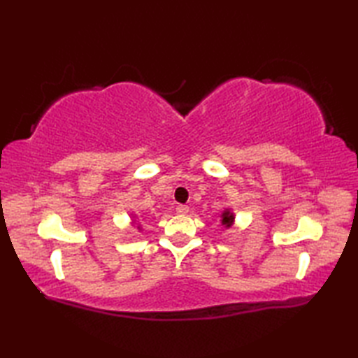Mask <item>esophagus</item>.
Instances as JSON below:
<instances>
[{"mask_svg":"<svg viewBox=\"0 0 358 358\" xmlns=\"http://www.w3.org/2000/svg\"><path fill=\"white\" fill-rule=\"evenodd\" d=\"M187 212H189V206H186V204H180V206H177V214L186 215Z\"/></svg>","mask_w":358,"mask_h":358,"instance_id":"34e87169","label":"esophagus"}]
</instances>
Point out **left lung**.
Segmentation results:
<instances>
[{"instance_id":"left-lung-1","label":"left lung","mask_w":358,"mask_h":358,"mask_svg":"<svg viewBox=\"0 0 358 358\" xmlns=\"http://www.w3.org/2000/svg\"><path fill=\"white\" fill-rule=\"evenodd\" d=\"M235 222V214L231 209H224L222 214V226L224 229H229V227L234 224Z\"/></svg>"}]
</instances>
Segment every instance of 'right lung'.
Returning a JSON list of instances; mask_svg holds the SVG:
<instances>
[{"instance_id":"1","label":"right lung","mask_w":358,"mask_h":358,"mask_svg":"<svg viewBox=\"0 0 358 358\" xmlns=\"http://www.w3.org/2000/svg\"><path fill=\"white\" fill-rule=\"evenodd\" d=\"M132 224H136V227H138V229H141V224H138V223H136V220H135V215H132Z\"/></svg>"}]
</instances>
